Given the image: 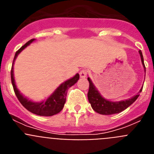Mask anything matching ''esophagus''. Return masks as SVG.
Here are the masks:
<instances>
[{"label":"esophagus","instance_id":"34e87169","mask_svg":"<svg viewBox=\"0 0 154 154\" xmlns=\"http://www.w3.org/2000/svg\"><path fill=\"white\" fill-rule=\"evenodd\" d=\"M87 73H88V71L85 70V69H83V70L80 71L79 75L81 78H85L87 76Z\"/></svg>","mask_w":154,"mask_h":154}]
</instances>
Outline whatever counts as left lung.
Returning <instances> with one entry per match:
<instances>
[{
    "mask_svg": "<svg viewBox=\"0 0 154 154\" xmlns=\"http://www.w3.org/2000/svg\"><path fill=\"white\" fill-rule=\"evenodd\" d=\"M139 53H140V55L142 65L144 68V72H146V68H145V65H144L142 51L140 50ZM88 80H89V92H88L89 102L91 104L92 109L94 111H96V112H98V113L102 114V115H112V114L119 113L122 111L125 110L137 100V98L140 96V93L143 89L142 87L140 90L130 99H124V100H121V101L118 102L110 101V100H108V99L103 97V96L99 92L97 88L95 86L90 78H88Z\"/></svg>",
    "mask_w": 154,
    "mask_h": 154,
    "instance_id": "8db88e82",
    "label": "left lung"
}]
</instances>
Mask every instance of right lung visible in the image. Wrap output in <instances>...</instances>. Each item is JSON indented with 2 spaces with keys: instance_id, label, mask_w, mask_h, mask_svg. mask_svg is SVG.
<instances>
[{
  "instance_id": "1",
  "label": "right lung",
  "mask_w": 154,
  "mask_h": 154,
  "mask_svg": "<svg viewBox=\"0 0 154 154\" xmlns=\"http://www.w3.org/2000/svg\"><path fill=\"white\" fill-rule=\"evenodd\" d=\"M34 41H35V39L30 40L29 42H28L26 44L24 45L15 53L13 64H12L11 71V83L12 85H13L14 91L15 92L16 96H17L20 103H21V105L24 108L27 109L28 111L35 114V115L42 116H54L55 114L58 113L63 109L64 105H65V101H66V95H67L68 89L78 82L79 79V73H76L72 78L69 79L62 82L48 97H47V99H45L43 101L34 102L28 99V98L25 97L18 90V89L17 88V85H16L14 75V62H15V59L17 58V55L25 48L30 45L31 43H32Z\"/></svg>"
}]
</instances>
